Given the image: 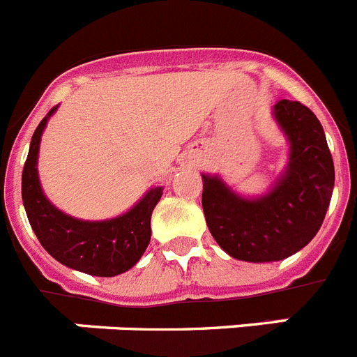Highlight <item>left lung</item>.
Instances as JSON below:
<instances>
[{"mask_svg":"<svg viewBox=\"0 0 357 357\" xmlns=\"http://www.w3.org/2000/svg\"><path fill=\"white\" fill-rule=\"evenodd\" d=\"M273 114L291 150L284 176L266 197L247 200L216 176L202 175L207 227L239 261L270 263L304 248L320 230L333 197V155L317 116L291 100H280Z\"/></svg>","mask_w":357,"mask_h":357,"instance_id":"left-lung-1","label":"left lung"}]
</instances>
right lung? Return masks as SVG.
I'll list each match as a JSON object with an SVG mask.
<instances>
[{
	"label": "right lung",
	"mask_w": 357,
	"mask_h": 357,
	"mask_svg": "<svg viewBox=\"0 0 357 357\" xmlns=\"http://www.w3.org/2000/svg\"><path fill=\"white\" fill-rule=\"evenodd\" d=\"M55 110L53 107L44 116L31 135L23 168L21 193L28 222L40 245L59 263L96 277L127 272L141 259L150 243L151 213L160 200L162 188L151 189L134 209L107 222H82L55 209L43 195L37 176L40 135Z\"/></svg>",
	"instance_id": "add662e5"
}]
</instances>
